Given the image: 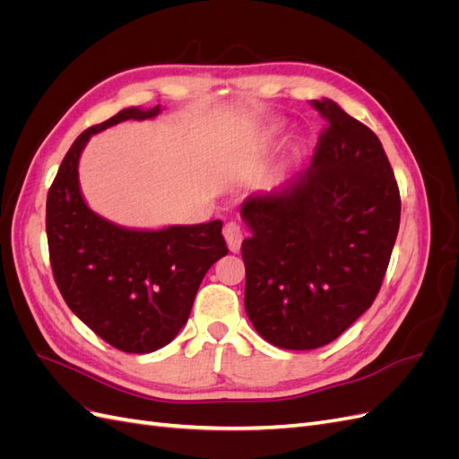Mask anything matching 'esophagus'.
Here are the masks:
<instances>
[{"label": "esophagus", "mask_w": 459, "mask_h": 459, "mask_svg": "<svg viewBox=\"0 0 459 459\" xmlns=\"http://www.w3.org/2000/svg\"><path fill=\"white\" fill-rule=\"evenodd\" d=\"M224 238L228 241V247L231 253H239L241 243H243V228L239 221L230 220L228 224L224 226Z\"/></svg>", "instance_id": "1"}]
</instances>
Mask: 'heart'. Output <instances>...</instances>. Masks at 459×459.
<instances>
[{
    "mask_svg": "<svg viewBox=\"0 0 459 459\" xmlns=\"http://www.w3.org/2000/svg\"><path fill=\"white\" fill-rule=\"evenodd\" d=\"M277 134H280V126H273V128L266 130V132H264V134L260 135V142H262V143H268L270 140H273V135H277Z\"/></svg>",
    "mask_w": 459,
    "mask_h": 459,
    "instance_id": "obj_1",
    "label": "heart"
}]
</instances>
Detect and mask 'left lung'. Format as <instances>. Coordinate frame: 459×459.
<instances>
[{
	"instance_id": "left-lung-1",
	"label": "left lung",
	"mask_w": 459,
	"mask_h": 459,
	"mask_svg": "<svg viewBox=\"0 0 459 459\" xmlns=\"http://www.w3.org/2000/svg\"><path fill=\"white\" fill-rule=\"evenodd\" d=\"M310 166L241 206L245 310L287 351L335 341L377 297L400 226V191L379 137L331 100Z\"/></svg>"
}]
</instances>
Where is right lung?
<instances>
[{
	"label": "right lung",
	"mask_w": 459,
	"mask_h": 459,
	"mask_svg": "<svg viewBox=\"0 0 459 459\" xmlns=\"http://www.w3.org/2000/svg\"><path fill=\"white\" fill-rule=\"evenodd\" d=\"M160 107L122 108L82 132L48 193L46 231L55 283L95 335L130 354L155 352L187 322L204 273L228 255L221 221L130 230L95 214L82 197L78 160L90 137Z\"/></svg>",
	"instance_id": "1"
}]
</instances>
